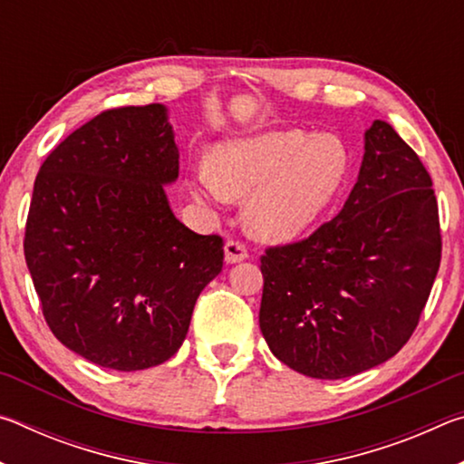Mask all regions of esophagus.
Instances as JSON below:
<instances>
[{
    "label": "esophagus",
    "instance_id": "esophagus-1",
    "mask_svg": "<svg viewBox=\"0 0 464 464\" xmlns=\"http://www.w3.org/2000/svg\"><path fill=\"white\" fill-rule=\"evenodd\" d=\"M247 257V249L239 241H227L225 243V262L227 264H239Z\"/></svg>",
    "mask_w": 464,
    "mask_h": 464
}]
</instances>
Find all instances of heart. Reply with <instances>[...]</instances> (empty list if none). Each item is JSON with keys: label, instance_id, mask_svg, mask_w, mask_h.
Wrapping results in <instances>:
<instances>
[{"label": "heart", "instance_id": "b5f03b06", "mask_svg": "<svg viewBox=\"0 0 464 464\" xmlns=\"http://www.w3.org/2000/svg\"><path fill=\"white\" fill-rule=\"evenodd\" d=\"M348 168V151L334 135L268 130L217 145L213 169H196L190 192L200 204L249 196V233L285 243L324 217L340 194Z\"/></svg>", "mask_w": 464, "mask_h": 464}]
</instances>
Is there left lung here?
Here are the masks:
<instances>
[{
  "mask_svg": "<svg viewBox=\"0 0 464 464\" xmlns=\"http://www.w3.org/2000/svg\"><path fill=\"white\" fill-rule=\"evenodd\" d=\"M440 251L431 178L395 129L374 121L337 217L262 257L266 343L311 379H345L387 362L418 325Z\"/></svg>",
  "mask_w": 464,
  "mask_h": 464,
  "instance_id": "left-lung-1",
  "label": "left lung"
}]
</instances>
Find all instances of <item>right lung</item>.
Segmentation results:
<instances>
[{"mask_svg": "<svg viewBox=\"0 0 464 464\" xmlns=\"http://www.w3.org/2000/svg\"><path fill=\"white\" fill-rule=\"evenodd\" d=\"M179 151L163 104L106 110L38 171L24 256L54 337L132 372L184 343L196 298L223 268V239L179 223L166 186Z\"/></svg>", "mask_w": 464, "mask_h": 464, "instance_id": "obj_1", "label": "right lung"}]
</instances>
